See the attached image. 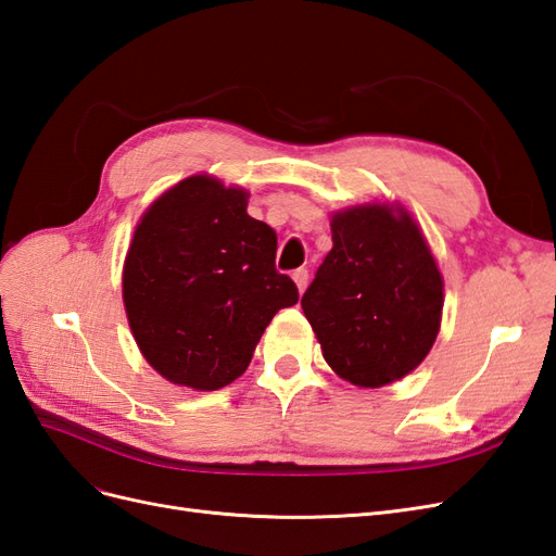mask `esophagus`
Returning a JSON list of instances; mask_svg holds the SVG:
<instances>
[{
  "instance_id": "esophagus-1",
  "label": "esophagus",
  "mask_w": 556,
  "mask_h": 556,
  "mask_svg": "<svg viewBox=\"0 0 556 556\" xmlns=\"http://www.w3.org/2000/svg\"><path fill=\"white\" fill-rule=\"evenodd\" d=\"M292 278H294V282H296L299 292L304 294V290L308 288V271H306V268H296V271L292 274Z\"/></svg>"
}]
</instances>
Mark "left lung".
Masks as SVG:
<instances>
[{
  "label": "left lung",
  "mask_w": 556,
  "mask_h": 556,
  "mask_svg": "<svg viewBox=\"0 0 556 556\" xmlns=\"http://www.w3.org/2000/svg\"><path fill=\"white\" fill-rule=\"evenodd\" d=\"M331 241L301 296L327 364L371 390L408 376L443 313V278L422 231L399 206L364 204L331 215Z\"/></svg>",
  "instance_id": "8db88e82"
}]
</instances>
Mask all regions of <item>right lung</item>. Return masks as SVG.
Listing matches in <instances>:
<instances>
[{
  "label": "right lung",
  "mask_w": 556,
  "mask_h": 556,
  "mask_svg": "<svg viewBox=\"0 0 556 556\" xmlns=\"http://www.w3.org/2000/svg\"><path fill=\"white\" fill-rule=\"evenodd\" d=\"M245 208V190L190 176L134 231L127 319L146 362L174 384L213 392L237 380L274 315L299 301L276 271V231Z\"/></svg>",
  "instance_id": "add662e5"
}]
</instances>
